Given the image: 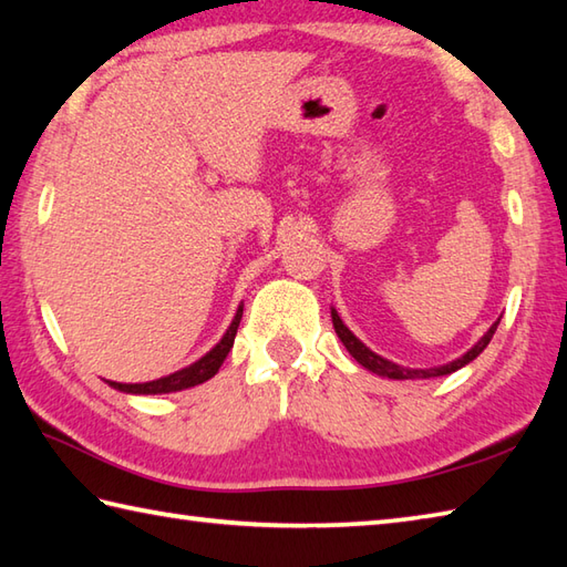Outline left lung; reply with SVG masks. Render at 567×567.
I'll return each mask as SVG.
<instances>
[{
	"mask_svg": "<svg viewBox=\"0 0 567 567\" xmlns=\"http://www.w3.org/2000/svg\"><path fill=\"white\" fill-rule=\"evenodd\" d=\"M331 319H333V329H336V333H339V339L343 341V346L348 348V353H351L360 365L363 368H368V370H372V372H378V375H384V378H392V380H414V378H441V375H451V372H455V370H461L463 365H467L470 360H475L480 353L485 351L487 348V343L492 341V336H495V331H497V327H499V321H495L489 327V331L483 336V339H480L473 348H470V351L463 355V358H457V360H453V363H449V365H441V368H431V370H409V368H402V365H396V363H390V360H384V358H380L378 353H372L368 346H363L360 343L355 336L348 331V327L346 323L341 321V317L336 315V311H331Z\"/></svg>",
	"mask_w": 567,
	"mask_h": 567,
	"instance_id": "1",
	"label": "left lung"
}]
</instances>
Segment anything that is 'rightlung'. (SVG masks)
Here are the masks:
<instances>
[{"label":"right lung","mask_w":567,"mask_h":567,"mask_svg":"<svg viewBox=\"0 0 567 567\" xmlns=\"http://www.w3.org/2000/svg\"><path fill=\"white\" fill-rule=\"evenodd\" d=\"M240 317H244V307H238L236 317L231 321V327H228V331L224 333V339L216 343L207 355L199 358L197 363H192L189 368L177 370V372H173V375L161 378V380L143 382V384H122V382H110V384H112V388H116V390L131 392V394H165V392L187 390V388H195V384L207 382L209 378L216 375V372H219V368H221V363L226 360L228 351H231Z\"/></svg>","instance_id":"obj_1"}]
</instances>
